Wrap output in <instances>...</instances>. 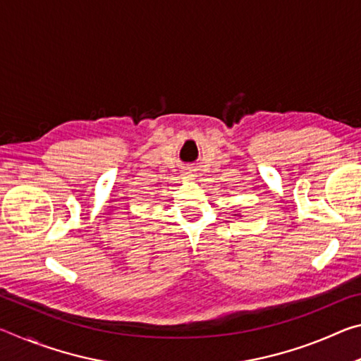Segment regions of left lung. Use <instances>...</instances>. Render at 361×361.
<instances>
[{
	"mask_svg": "<svg viewBox=\"0 0 361 361\" xmlns=\"http://www.w3.org/2000/svg\"><path fill=\"white\" fill-rule=\"evenodd\" d=\"M234 216H242V215H240V213H235V215H234Z\"/></svg>",
	"mask_w": 361,
	"mask_h": 361,
	"instance_id": "1",
	"label": "left lung"
}]
</instances>
